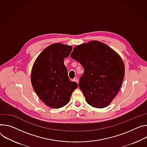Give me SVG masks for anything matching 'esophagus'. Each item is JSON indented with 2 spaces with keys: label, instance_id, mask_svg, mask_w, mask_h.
Returning a JSON list of instances; mask_svg holds the SVG:
<instances>
[{
  "label": "esophagus",
  "instance_id": "1",
  "mask_svg": "<svg viewBox=\"0 0 147 147\" xmlns=\"http://www.w3.org/2000/svg\"><path fill=\"white\" fill-rule=\"evenodd\" d=\"M73 82H76L77 83H78V79L77 77H75L74 78H73Z\"/></svg>",
  "mask_w": 147,
  "mask_h": 147
}]
</instances>
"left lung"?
I'll return each instance as SVG.
<instances>
[{
	"label": "left lung",
	"instance_id": "1",
	"mask_svg": "<svg viewBox=\"0 0 147 147\" xmlns=\"http://www.w3.org/2000/svg\"><path fill=\"white\" fill-rule=\"evenodd\" d=\"M71 57L84 67L78 86L86 102L95 108L108 106L119 91L124 77L121 57L107 45L94 40L76 46Z\"/></svg>",
	"mask_w": 147,
	"mask_h": 147
}]
</instances>
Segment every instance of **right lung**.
Here are the masks:
<instances>
[{
    "mask_svg": "<svg viewBox=\"0 0 147 147\" xmlns=\"http://www.w3.org/2000/svg\"><path fill=\"white\" fill-rule=\"evenodd\" d=\"M72 49L71 46L52 44L42 51L33 65L32 86L39 98L50 108L59 109L68 104L78 87L77 83L70 80L64 64Z\"/></svg>",
    "mask_w": 147,
    "mask_h": 147,
    "instance_id": "add662e5",
    "label": "right lung"
}]
</instances>
